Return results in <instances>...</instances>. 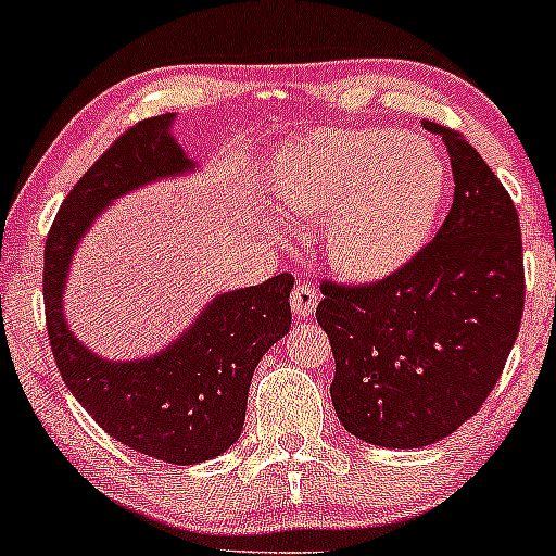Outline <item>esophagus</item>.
I'll use <instances>...</instances> for the list:
<instances>
[{
    "instance_id": "1",
    "label": "esophagus",
    "mask_w": 556,
    "mask_h": 556,
    "mask_svg": "<svg viewBox=\"0 0 556 556\" xmlns=\"http://www.w3.org/2000/svg\"><path fill=\"white\" fill-rule=\"evenodd\" d=\"M317 302H320V291L309 283H296L294 291H291V307L299 317H312L317 309Z\"/></svg>"
}]
</instances>
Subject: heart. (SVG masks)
Returning a JSON list of instances; mask_svg holds the SVG:
<instances>
[{"instance_id": "1", "label": "heart", "mask_w": 556, "mask_h": 556, "mask_svg": "<svg viewBox=\"0 0 556 556\" xmlns=\"http://www.w3.org/2000/svg\"><path fill=\"white\" fill-rule=\"evenodd\" d=\"M446 162L404 130H320L267 167V191L289 223L326 217L330 265L352 280L399 270L433 230L446 199Z\"/></svg>"}]
</instances>
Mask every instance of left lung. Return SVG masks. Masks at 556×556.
Listing matches in <instances>:
<instances>
[{
  "mask_svg": "<svg viewBox=\"0 0 556 556\" xmlns=\"http://www.w3.org/2000/svg\"><path fill=\"white\" fill-rule=\"evenodd\" d=\"M446 143L454 202L402 270L370 286L323 280L336 415L365 444L420 448L478 413L513 352L526 304L520 217L463 134Z\"/></svg>",
  "mask_w": 556,
  "mask_h": 556,
  "instance_id": "left-lung-1",
  "label": "left lung"
}]
</instances>
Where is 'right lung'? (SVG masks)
Listing matches in <instances>:
<instances>
[{
	"instance_id": "add662e5",
	"label": "right lung",
	"mask_w": 556,
	"mask_h": 556,
	"mask_svg": "<svg viewBox=\"0 0 556 556\" xmlns=\"http://www.w3.org/2000/svg\"><path fill=\"white\" fill-rule=\"evenodd\" d=\"M173 123L167 112L128 128L73 186L43 249V307L60 376L99 428L147 457L197 465L239 441L254 367L291 328L294 278L215 294L173 344L136 359L99 357L65 320L73 254L97 217L141 186L197 170Z\"/></svg>"
}]
</instances>
